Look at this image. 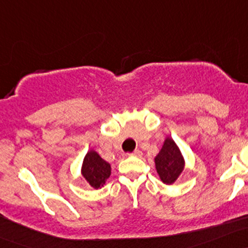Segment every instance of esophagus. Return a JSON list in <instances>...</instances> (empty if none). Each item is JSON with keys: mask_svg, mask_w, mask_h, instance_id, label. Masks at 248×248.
Returning a JSON list of instances; mask_svg holds the SVG:
<instances>
[{"mask_svg": "<svg viewBox=\"0 0 248 248\" xmlns=\"http://www.w3.org/2000/svg\"><path fill=\"white\" fill-rule=\"evenodd\" d=\"M129 155H134V156H141L142 155V153H141V151H139V149H135L133 153H130Z\"/></svg>", "mask_w": 248, "mask_h": 248, "instance_id": "1", "label": "esophagus"}]
</instances>
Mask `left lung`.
Wrapping results in <instances>:
<instances>
[{"label":"left lung","instance_id":"obj_1","mask_svg":"<svg viewBox=\"0 0 248 248\" xmlns=\"http://www.w3.org/2000/svg\"><path fill=\"white\" fill-rule=\"evenodd\" d=\"M154 162L157 175L165 185H173L185 170V159L180 148L170 138L165 139Z\"/></svg>","mask_w":248,"mask_h":248}]
</instances>
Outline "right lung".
Returning <instances> with one entry per match:
<instances>
[{
  "label": "right lung",
  "instance_id": "right-lung-1",
  "mask_svg": "<svg viewBox=\"0 0 248 248\" xmlns=\"http://www.w3.org/2000/svg\"><path fill=\"white\" fill-rule=\"evenodd\" d=\"M110 173V165L106 162L94 149L87 152L81 165V174L93 188L99 189L105 186Z\"/></svg>",
  "mask_w": 248,
  "mask_h": 248
}]
</instances>
